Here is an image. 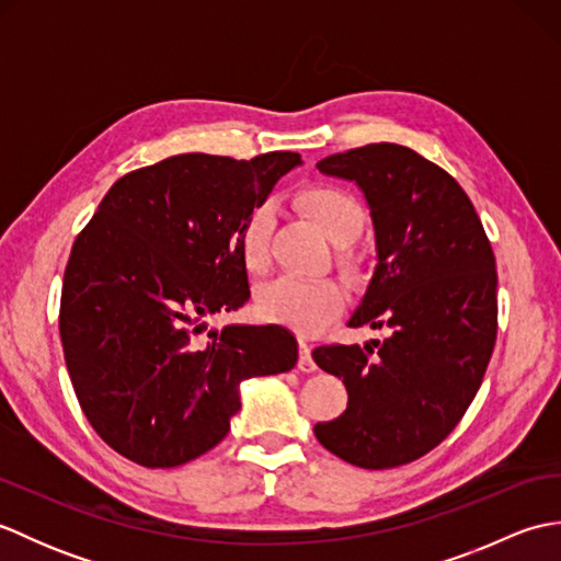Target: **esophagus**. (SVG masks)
Returning <instances> with one entry per match:
<instances>
[{
	"instance_id": "obj_1",
	"label": "esophagus",
	"mask_w": 561,
	"mask_h": 561,
	"mask_svg": "<svg viewBox=\"0 0 561 561\" xmlns=\"http://www.w3.org/2000/svg\"><path fill=\"white\" fill-rule=\"evenodd\" d=\"M299 368H301V371H306V374L316 371V362H313V356H311V347H308V342L304 337H301V352H299Z\"/></svg>"
}]
</instances>
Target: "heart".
Masks as SVG:
<instances>
[{"mask_svg":"<svg viewBox=\"0 0 561 561\" xmlns=\"http://www.w3.org/2000/svg\"><path fill=\"white\" fill-rule=\"evenodd\" d=\"M301 209L335 243H350L364 226V207L352 193L337 185H311L301 190ZM274 226L272 202H257L238 233V248L245 270L260 272L267 265V243ZM257 313L272 323L299 332H316L344 306V289L332 279H304L282 274L257 289Z\"/></svg>","mask_w":561,"mask_h":561,"instance_id":"obj_1","label":"heart"}]
</instances>
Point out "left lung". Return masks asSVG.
Returning <instances> with one entry per match:
<instances>
[{
	"mask_svg": "<svg viewBox=\"0 0 561 561\" xmlns=\"http://www.w3.org/2000/svg\"><path fill=\"white\" fill-rule=\"evenodd\" d=\"M318 169L359 185L376 231L374 277L347 325L390 335L313 350L350 396L313 432L352 465L398 468L436 448L478 396L496 342L494 253L456 178L408 147L366 145Z\"/></svg>",
	"mask_w": 561,
	"mask_h": 561,
	"instance_id": "8db88e82",
	"label": "left lung"
}]
</instances>
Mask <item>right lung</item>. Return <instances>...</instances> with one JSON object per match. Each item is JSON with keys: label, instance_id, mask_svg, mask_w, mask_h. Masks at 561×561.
<instances>
[{"label": "right lung", "instance_id": "1", "mask_svg": "<svg viewBox=\"0 0 561 561\" xmlns=\"http://www.w3.org/2000/svg\"><path fill=\"white\" fill-rule=\"evenodd\" d=\"M301 157L181 153L123 175L71 245L59 337L83 414L145 468L195 460L229 434L238 386L284 374L299 347L282 325L205 318L250 299L238 233Z\"/></svg>", "mask_w": 561, "mask_h": 561}]
</instances>
